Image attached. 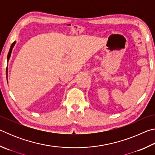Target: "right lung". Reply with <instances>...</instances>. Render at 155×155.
Wrapping results in <instances>:
<instances>
[{"mask_svg": "<svg viewBox=\"0 0 155 155\" xmlns=\"http://www.w3.org/2000/svg\"><path fill=\"white\" fill-rule=\"evenodd\" d=\"M15 43H16V41H14V42L12 43V44L11 45V47H10V49H9V53H8V55H7V63H8L9 60L10 59V57H11V54H12V49L14 48ZM6 77H7V83H8V79H7V78H8V67H7V69H6Z\"/></svg>", "mask_w": 155, "mask_h": 155, "instance_id": "obj_1", "label": "right lung"}]
</instances>
